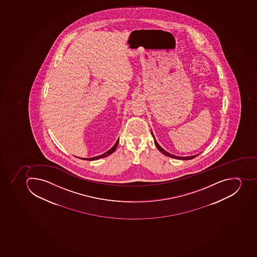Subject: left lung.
<instances>
[{
	"label": "left lung",
	"mask_w": 257,
	"mask_h": 257,
	"mask_svg": "<svg viewBox=\"0 0 257 257\" xmlns=\"http://www.w3.org/2000/svg\"><path fill=\"white\" fill-rule=\"evenodd\" d=\"M152 135H153V139H154V143H155L156 146H157V149L161 152V153H163L164 155L167 156V157H172V158H174V159H178V160H191L195 158V157H197L199 154H196V155L194 156H189V157H178V156L173 155L171 153H168L166 152L165 149H162L161 146H160L158 144H157V141H156L155 138H154V136H153V132H152Z\"/></svg>",
	"instance_id": "obj_1"
}]
</instances>
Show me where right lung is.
Listing matches in <instances>:
<instances>
[{
    "instance_id": "obj_1",
    "label": "right lung",
    "mask_w": 257,
    "mask_h": 257,
    "mask_svg": "<svg viewBox=\"0 0 257 257\" xmlns=\"http://www.w3.org/2000/svg\"><path fill=\"white\" fill-rule=\"evenodd\" d=\"M119 142V139L117 140V142H116V144H115L114 145H113V147H112V149H109V150L108 151V152H106V153H104V154H102V155L97 156V157H91V158H82V160H87V161H95V160H98L100 159V158H104V157H108V156L110 155V154H112L113 152H114L115 150H116V149H117V145H118Z\"/></svg>"
}]
</instances>
